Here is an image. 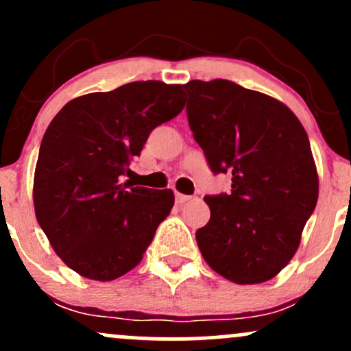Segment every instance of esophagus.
Returning a JSON list of instances; mask_svg holds the SVG:
<instances>
[{"label": "esophagus", "mask_w": 351, "mask_h": 351, "mask_svg": "<svg viewBox=\"0 0 351 351\" xmlns=\"http://www.w3.org/2000/svg\"><path fill=\"white\" fill-rule=\"evenodd\" d=\"M175 198H176V203L183 204V203H186V201L191 199V196H186V195H181V193H176Z\"/></svg>", "instance_id": "34e87169"}]
</instances>
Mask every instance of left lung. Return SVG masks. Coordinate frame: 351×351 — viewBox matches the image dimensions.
Listing matches in <instances>:
<instances>
[{"mask_svg": "<svg viewBox=\"0 0 351 351\" xmlns=\"http://www.w3.org/2000/svg\"><path fill=\"white\" fill-rule=\"evenodd\" d=\"M188 122L213 173H231L229 195L206 196L211 211L196 243L213 271L261 284L285 267L318 199L308 136L280 100L231 80L184 84Z\"/></svg>", "mask_w": 351, "mask_h": 351, "instance_id": "1", "label": "left lung"}]
</instances>
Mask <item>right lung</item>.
<instances>
[{
    "instance_id": "add662e5",
    "label": "right lung",
    "mask_w": 351,
    "mask_h": 351,
    "mask_svg": "<svg viewBox=\"0 0 351 351\" xmlns=\"http://www.w3.org/2000/svg\"><path fill=\"white\" fill-rule=\"evenodd\" d=\"M183 88L130 82L72 99L43 136L33 201L62 263L92 280H115L140 264L170 215L171 189L122 183L155 127L183 110Z\"/></svg>"
}]
</instances>
